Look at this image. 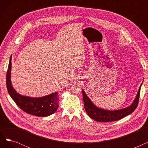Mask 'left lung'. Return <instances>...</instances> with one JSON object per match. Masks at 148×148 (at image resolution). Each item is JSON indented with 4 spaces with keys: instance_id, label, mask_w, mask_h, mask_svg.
<instances>
[{
    "instance_id": "1",
    "label": "left lung",
    "mask_w": 148,
    "mask_h": 148,
    "mask_svg": "<svg viewBox=\"0 0 148 148\" xmlns=\"http://www.w3.org/2000/svg\"><path fill=\"white\" fill-rule=\"evenodd\" d=\"M141 86L142 84L140 86L135 99L131 106L128 107L122 108V109L114 111L106 110L97 107L93 104L90 99L88 98L86 94H85L84 91L82 90L85 110H86V113L90 118L98 122H107L120 120L124 117H125L127 115H129L130 114L133 113L137 108L139 101L140 92Z\"/></svg>"
}]
</instances>
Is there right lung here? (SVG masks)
<instances>
[{"instance_id":"add662e5","label":"right lung","mask_w":148,"mask_h":148,"mask_svg":"<svg viewBox=\"0 0 148 148\" xmlns=\"http://www.w3.org/2000/svg\"><path fill=\"white\" fill-rule=\"evenodd\" d=\"M11 59L8 68L6 83L8 92L14 102L26 113L39 117H45L56 112L59 107L57 92L42 97L32 98L21 95L15 90L11 82Z\"/></svg>"}]
</instances>
